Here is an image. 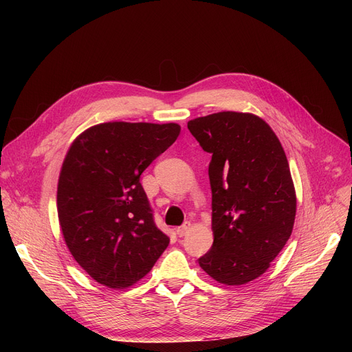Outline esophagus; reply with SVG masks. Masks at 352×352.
Wrapping results in <instances>:
<instances>
[{
	"label": "esophagus",
	"instance_id": "34e87169",
	"mask_svg": "<svg viewBox=\"0 0 352 352\" xmlns=\"http://www.w3.org/2000/svg\"><path fill=\"white\" fill-rule=\"evenodd\" d=\"M190 227H191V224H190V223H184L181 227H178V228H177V234H178L179 236H184V235H186V234L188 232Z\"/></svg>",
	"mask_w": 352,
	"mask_h": 352
}]
</instances>
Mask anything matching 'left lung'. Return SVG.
<instances>
[{
	"instance_id": "obj_1",
	"label": "left lung",
	"mask_w": 352,
	"mask_h": 352,
	"mask_svg": "<svg viewBox=\"0 0 352 352\" xmlns=\"http://www.w3.org/2000/svg\"><path fill=\"white\" fill-rule=\"evenodd\" d=\"M188 129L212 155L214 243L198 264L221 284H247L270 268L292 232L297 197L284 148L250 113L198 117Z\"/></svg>"
}]
</instances>
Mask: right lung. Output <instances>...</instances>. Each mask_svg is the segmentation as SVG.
Masks as SVG:
<instances>
[{
	"mask_svg": "<svg viewBox=\"0 0 352 352\" xmlns=\"http://www.w3.org/2000/svg\"><path fill=\"white\" fill-rule=\"evenodd\" d=\"M179 131L174 122L114 121L85 129L71 144L58 178L60 227L74 260L97 283L133 285L168 247L140 177Z\"/></svg>",
	"mask_w": 352,
	"mask_h": 352,
	"instance_id": "add662e5",
	"label": "right lung"
}]
</instances>
